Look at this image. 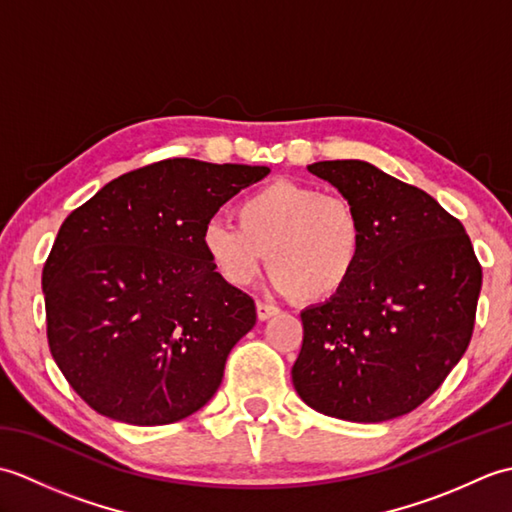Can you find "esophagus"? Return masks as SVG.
Returning a JSON list of instances; mask_svg holds the SVG:
<instances>
[{
    "label": "esophagus",
    "instance_id": "34e87169",
    "mask_svg": "<svg viewBox=\"0 0 512 512\" xmlns=\"http://www.w3.org/2000/svg\"><path fill=\"white\" fill-rule=\"evenodd\" d=\"M255 310H257V319L259 321H266L273 317V314H277V308L270 306V303H264V301H257L255 303Z\"/></svg>",
    "mask_w": 512,
    "mask_h": 512
}]
</instances>
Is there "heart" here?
I'll return each instance as SVG.
<instances>
[{
  "mask_svg": "<svg viewBox=\"0 0 512 512\" xmlns=\"http://www.w3.org/2000/svg\"><path fill=\"white\" fill-rule=\"evenodd\" d=\"M237 224L209 220L200 244L226 284L246 286L266 266L275 286L301 303L334 299L365 250V224L341 193L290 180L270 182L235 206Z\"/></svg>",
  "mask_w": 512,
  "mask_h": 512,
  "instance_id": "b5f03b06",
  "label": "heart"
}]
</instances>
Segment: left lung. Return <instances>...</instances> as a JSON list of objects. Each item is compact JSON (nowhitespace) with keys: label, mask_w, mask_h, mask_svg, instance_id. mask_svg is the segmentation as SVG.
<instances>
[{"label":"left lung","mask_w":512,"mask_h":512,"mask_svg":"<svg viewBox=\"0 0 512 512\" xmlns=\"http://www.w3.org/2000/svg\"><path fill=\"white\" fill-rule=\"evenodd\" d=\"M308 171L356 204L365 250L339 295L301 312L292 385L332 418L405 416L469 347L482 266L462 222L422 189L363 160H323Z\"/></svg>","instance_id":"1"}]
</instances>
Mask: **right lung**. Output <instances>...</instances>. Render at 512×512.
<instances>
[{"instance_id":"1","label":"right lung","mask_w":512,"mask_h":512,"mask_svg":"<svg viewBox=\"0 0 512 512\" xmlns=\"http://www.w3.org/2000/svg\"><path fill=\"white\" fill-rule=\"evenodd\" d=\"M268 167L160 160L74 209L43 266L48 345L88 405L136 427L191 416L222 383L255 301L215 273L202 226Z\"/></svg>"}]
</instances>
